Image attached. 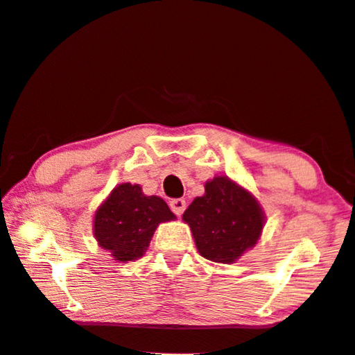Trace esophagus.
<instances>
[{"label": "esophagus", "instance_id": "34e87169", "mask_svg": "<svg viewBox=\"0 0 355 355\" xmlns=\"http://www.w3.org/2000/svg\"><path fill=\"white\" fill-rule=\"evenodd\" d=\"M171 208L177 216H180L184 211V208H187V202H184L183 199H173V200H171Z\"/></svg>", "mask_w": 355, "mask_h": 355}]
</instances>
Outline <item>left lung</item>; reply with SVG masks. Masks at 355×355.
Masks as SVG:
<instances>
[{
	"instance_id": "1",
	"label": "left lung",
	"mask_w": 355,
	"mask_h": 355,
	"mask_svg": "<svg viewBox=\"0 0 355 355\" xmlns=\"http://www.w3.org/2000/svg\"><path fill=\"white\" fill-rule=\"evenodd\" d=\"M202 257L234 263L254 248L266 226V213L248 189L227 175L205 183V194L183 213Z\"/></svg>"
}]
</instances>
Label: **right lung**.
I'll return each instance as SVG.
<instances>
[{"instance_id": "obj_1", "label": "right lung", "mask_w": 355, "mask_h": 355, "mask_svg": "<svg viewBox=\"0 0 355 355\" xmlns=\"http://www.w3.org/2000/svg\"><path fill=\"white\" fill-rule=\"evenodd\" d=\"M177 216L159 196L144 194L140 184L121 183L110 191L93 216V235L116 262L137 261L161 223Z\"/></svg>"}]
</instances>
